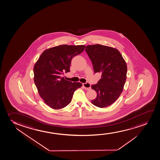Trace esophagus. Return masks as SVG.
<instances>
[{"mask_svg":"<svg viewBox=\"0 0 160 160\" xmlns=\"http://www.w3.org/2000/svg\"><path fill=\"white\" fill-rule=\"evenodd\" d=\"M82 85L85 88V89L86 90H89L91 89V85L89 83H82Z\"/></svg>","mask_w":160,"mask_h":160,"instance_id":"esophagus-1","label":"esophagus"}]
</instances>
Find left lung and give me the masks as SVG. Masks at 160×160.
<instances>
[{
  "instance_id": "1",
  "label": "left lung",
  "mask_w": 160,
  "mask_h": 160,
  "mask_svg": "<svg viewBox=\"0 0 160 160\" xmlns=\"http://www.w3.org/2000/svg\"><path fill=\"white\" fill-rule=\"evenodd\" d=\"M85 50L92 61L94 73H102L97 84L91 86L97 93L91 102L100 108L110 106L123 90L127 79V63L116 48L97 44L87 46Z\"/></svg>"
}]
</instances>
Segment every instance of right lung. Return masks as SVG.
Returning a JSON list of instances; mask_svg holds the SVG:
<instances>
[{"mask_svg": "<svg viewBox=\"0 0 160 160\" xmlns=\"http://www.w3.org/2000/svg\"><path fill=\"white\" fill-rule=\"evenodd\" d=\"M85 46L63 44L44 50L33 67L34 82L44 102L51 108H64L71 102L73 94L82 86L61 77L70 72L73 57L81 53Z\"/></svg>", "mask_w": 160, "mask_h": 160, "instance_id": "obj_1", "label": "right lung"}]
</instances>
